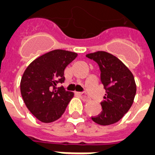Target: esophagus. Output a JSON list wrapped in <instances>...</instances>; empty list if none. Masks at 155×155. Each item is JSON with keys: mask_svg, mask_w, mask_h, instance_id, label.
<instances>
[{"mask_svg": "<svg viewBox=\"0 0 155 155\" xmlns=\"http://www.w3.org/2000/svg\"><path fill=\"white\" fill-rule=\"evenodd\" d=\"M79 95H80V97H81V98L84 100V101H88L90 100V98L88 97L87 95H85V94H82V93H79Z\"/></svg>", "mask_w": 155, "mask_h": 155, "instance_id": "1", "label": "esophagus"}]
</instances>
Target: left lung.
Wrapping results in <instances>:
<instances>
[{"label":"left lung","instance_id":"8db88e82","mask_svg":"<svg viewBox=\"0 0 155 155\" xmlns=\"http://www.w3.org/2000/svg\"><path fill=\"white\" fill-rule=\"evenodd\" d=\"M98 64L101 80L106 89L102 110L92 117L97 124L110 125L124 116L133 105L137 85L133 73L117 57L105 51H97L86 55Z\"/></svg>","mask_w":155,"mask_h":155}]
</instances>
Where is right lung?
<instances>
[{"label": "right lung", "mask_w": 155, "mask_h": 155, "mask_svg": "<svg viewBox=\"0 0 155 155\" xmlns=\"http://www.w3.org/2000/svg\"><path fill=\"white\" fill-rule=\"evenodd\" d=\"M75 52L55 49L35 58L26 68L20 90L26 106L43 123L58 120L74 97L73 92L57 84L65 80V68L77 57Z\"/></svg>", "instance_id": "right-lung-1"}]
</instances>
